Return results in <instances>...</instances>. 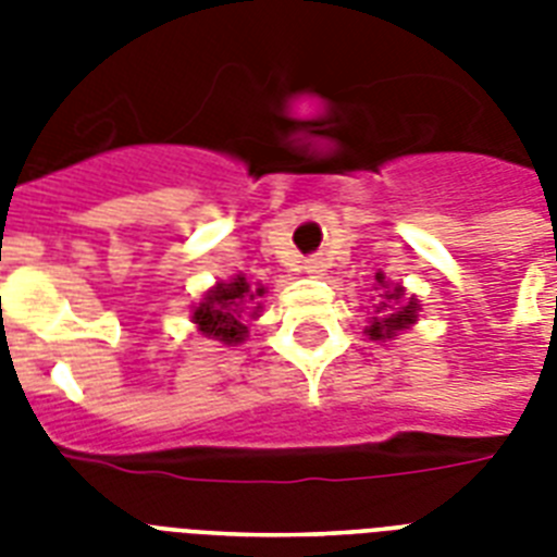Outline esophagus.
Returning a JSON list of instances; mask_svg holds the SVG:
<instances>
[{
  "mask_svg": "<svg viewBox=\"0 0 557 557\" xmlns=\"http://www.w3.org/2000/svg\"><path fill=\"white\" fill-rule=\"evenodd\" d=\"M304 271L306 274H323V271H326V262H323V257H309V260L304 262Z\"/></svg>",
  "mask_w": 557,
  "mask_h": 557,
  "instance_id": "1",
  "label": "esophagus"
}]
</instances>
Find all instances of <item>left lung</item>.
Segmentation results:
<instances>
[{
  "label": "left lung",
  "instance_id": "left-lung-1",
  "mask_svg": "<svg viewBox=\"0 0 557 557\" xmlns=\"http://www.w3.org/2000/svg\"><path fill=\"white\" fill-rule=\"evenodd\" d=\"M379 283H384V277H375ZM401 286H396L393 292L384 295V304H379V318H372L370 323V335L372 341L381 338H393L398 330H407L410 323L416 321V312H419V304H416V297H410L407 304H401Z\"/></svg>",
  "mask_w": 557,
  "mask_h": 557
}]
</instances>
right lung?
<instances>
[{
  "label": "right lung",
  "instance_id": "add662e5",
  "mask_svg": "<svg viewBox=\"0 0 557 557\" xmlns=\"http://www.w3.org/2000/svg\"><path fill=\"white\" fill-rule=\"evenodd\" d=\"M262 295V288L251 292V286L245 283V277H236L231 283H219L213 292H208V297L196 306L193 312V321L199 323V330L208 335V338H216L222 344H243L245 335H248V326H245V312L251 309L253 297ZM260 309V306H257Z\"/></svg>",
  "mask_w": 557,
  "mask_h": 557
}]
</instances>
